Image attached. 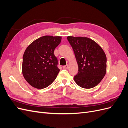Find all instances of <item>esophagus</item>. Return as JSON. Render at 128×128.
<instances>
[{"label":"esophagus","instance_id":"1","mask_svg":"<svg viewBox=\"0 0 128 128\" xmlns=\"http://www.w3.org/2000/svg\"><path fill=\"white\" fill-rule=\"evenodd\" d=\"M63 68H64V69H68V65L67 64V65H66V66H64L63 67Z\"/></svg>","mask_w":128,"mask_h":128}]
</instances>
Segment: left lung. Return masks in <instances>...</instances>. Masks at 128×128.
Wrapping results in <instances>:
<instances>
[{"instance_id":"1","label":"left lung","mask_w":128,"mask_h":128,"mask_svg":"<svg viewBox=\"0 0 128 128\" xmlns=\"http://www.w3.org/2000/svg\"><path fill=\"white\" fill-rule=\"evenodd\" d=\"M75 53L78 72L74 76L81 88H91L101 82L106 73L107 58L104 50L96 42L87 37L68 36Z\"/></svg>"}]
</instances>
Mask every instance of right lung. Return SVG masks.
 Masks as SVG:
<instances>
[{"instance_id": "add662e5", "label": "right lung", "mask_w": 128, "mask_h": 128, "mask_svg": "<svg viewBox=\"0 0 128 128\" xmlns=\"http://www.w3.org/2000/svg\"><path fill=\"white\" fill-rule=\"evenodd\" d=\"M61 40L60 36H44L34 40L25 50L22 74L31 86L44 88L56 78L60 69L54 51Z\"/></svg>"}]
</instances>
